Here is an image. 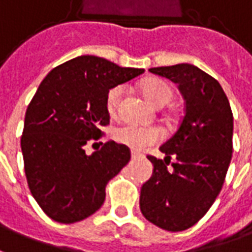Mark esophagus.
Listing matches in <instances>:
<instances>
[{"instance_id": "esophagus-1", "label": "esophagus", "mask_w": 252, "mask_h": 252, "mask_svg": "<svg viewBox=\"0 0 252 252\" xmlns=\"http://www.w3.org/2000/svg\"><path fill=\"white\" fill-rule=\"evenodd\" d=\"M131 157H132V159H139V158H143V154L136 153V151H132Z\"/></svg>"}]
</instances>
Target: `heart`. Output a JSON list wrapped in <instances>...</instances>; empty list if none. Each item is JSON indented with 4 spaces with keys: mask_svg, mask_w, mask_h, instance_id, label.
<instances>
[{
    "mask_svg": "<svg viewBox=\"0 0 252 252\" xmlns=\"http://www.w3.org/2000/svg\"><path fill=\"white\" fill-rule=\"evenodd\" d=\"M140 90L143 95L158 108L165 106L173 96L172 87L161 79L146 80L140 86ZM123 94H124V87L121 84L114 86L108 91L106 109L112 116H114L117 112ZM162 131L158 126H140L135 124H124L117 126L113 131V138L117 143L126 146L135 151L144 150L151 144L158 143L162 139Z\"/></svg>",
    "mask_w": 252,
    "mask_h": 252,
    "instance_id": "b5f03b06",
    "label": "heart"
}]
</instances>
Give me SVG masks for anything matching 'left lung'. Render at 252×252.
<instances>
[{
  "label": "left lung",
  "instance_id": "obj_1",
  "mask_svg": "<svg viewBox=\"0 0 252 252\" xmlns=\"http://www.w3.org/2000/svg\"><path fill=\"white\" fill-rule=\"evenodd\" d=\"M149 71L177 84L186 112L173 136L159 147L165 158L147 157L154 170L142 186L139 205L150 222L180 232L205 216L222 188L233 150V114L222 87L198 66Z\"/></svg>",
  "mask_w": 252,
  "mask_h": 252
}]
</instances>
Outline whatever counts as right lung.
<instances>
[{
	"instance_id": "add662e5",
	"label": "right lung",
	"mask_w": 252,
	"mask_h": 252,
	"mask_svg": "<svg viewBox=\"0 0 252 252\" xmlns=\"http://www.w3.org/2000/svg\"><path fill=\"white\" fill-rule=\"evenodd\" d=\"M143 72L80 56L56 66L39 84L26 112L22 153L30 191L52 220L73 224L94 214L109 180L129 162L131 151L123 144L110 140L91 156L84 146L109 124V90Z\"/></svg>"
}]
</instances>
